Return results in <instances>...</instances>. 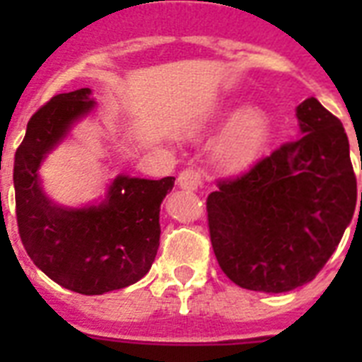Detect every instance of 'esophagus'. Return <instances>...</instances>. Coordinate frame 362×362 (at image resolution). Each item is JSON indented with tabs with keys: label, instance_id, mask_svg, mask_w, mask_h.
Returning a JSON list of instances; mask_svg holds the SVG:
<instances>
[{
	"label": "esophagus",
	"instance_id": "34e87169",
	"mask_svg": "<svg viewBox=\"0 0 362 362\" xmlns=\"http://www.w3.org/2000/svg\"><path fill=\"white\" fill-rule=\"evenodd\" d=\"M178 186L187 192H195L197 187L203 186V175L199 169H186L178 175Z\"/></svg>",
	"mask_w": 362,
	"mask_h": 362
}]
</instances>
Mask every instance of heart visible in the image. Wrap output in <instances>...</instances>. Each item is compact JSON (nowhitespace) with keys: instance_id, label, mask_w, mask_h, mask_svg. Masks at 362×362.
I'll return each instance as SVG.
<instances>
[{"instance_id":"heart-1","label":"heart","mask_w":362,"mask_h":362,"mask_svg":"<svg viewBox=\"0 0 362 362\" xmlns=\"http://www.w3.org/2000/svg\"><path fill=\"white\" fill-rule=\"evenodd\" d=\"M231 105H221L210 112L209 124H218L231 116ZM272 136V118L263 107L247 105L231 116L221 133L216 136L210 158L218 170L237 175L252 169L263 156Z\"/></svg>"}]
</instances>
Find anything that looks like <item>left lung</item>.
Here are the masks:
<instances>
[{"label": "left lung", "mask_w": 362, "mask_h": 362, "mask_svg": "<svg viewBox=\"0 0 362 362\" xmlns=\"http://www.w3.org/2000/svg\"><path fill=\"white\" fill-rule=\"evenodd\" d=\"M297 120V141L206 199L216 259L250 291L286 293L314 280L354 218L357 180L342 122L315 98L298 105Z\"/></svg>", "instance_id": "left-lung-1"}]
</instances>
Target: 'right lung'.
I'll list each match as a JSON object with an SVG mask.
<instances>
[{"mask_svg": "<svg viewBox=\"0 0 362 362\" xmlns=\"http://www.w3.org/2000/svg\"><path fill=\"white\" fill-rule=\"evenodd\" d=\"M93 109L90 88L50 99L28 122L13 173L25 252L50 280L81 295L124 289L146 274L159 247V206L175 186V176L118 175L99 203L81 209L54 203L42 189L39 169Z\"/></svg>", "mask_w": 362, "mask_h": 362, "instance_id": "obj_1", "label": "right lung"}]
</instances>
